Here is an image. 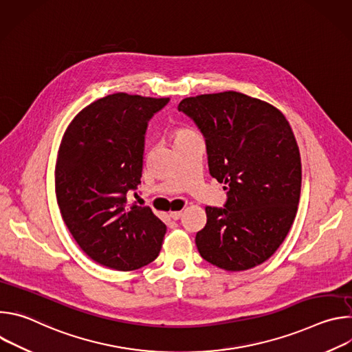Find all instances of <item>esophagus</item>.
<instances>
[{
	"label": "esophagus",
	"mask_w": 352,
	"mask_h": 352,
	"mask_svg": "<svg viewBox=\"0 0 352 352\" xmlns=\"http://www.w3.org/2000/svg\"><path fill=\"white\" fill-rule=\"evenodd\" d=\"M170 216H171V219H174V220H178V219H181V216H182V212L179 210V212H170Z\"/></svg>",
	"instance_id": "34e87169"
}]
</instances>
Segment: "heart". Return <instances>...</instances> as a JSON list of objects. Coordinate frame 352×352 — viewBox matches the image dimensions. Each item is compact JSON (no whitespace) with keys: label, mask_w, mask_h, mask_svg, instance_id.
Returning a JSON list of instances; mask_svg holds the SVG:
<instances>
[{"label":"heart","mask_w":352,"mask_h":352,"mask_svg":"<svg viewBox=\"0 0 352 352\" xmlns=\"http://www.w3.org/2000/svg\"><path fill=\"white\" fill-rule=\"evenodd\" d=\"M190 133H195V132H193V131H190V129H186V128L177 129V131H175V139H178V138H184V136H188V135H190Z\"/></svg>","instance_id":"1"}]
</instances>
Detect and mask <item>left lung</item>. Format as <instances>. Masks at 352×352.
I'll return each instance as SVG.
<instances>
[{
	"instance_id": "obj_1",
	"label": "left lung",
	"mask_w": 352,
	"mask_h": 352,
	"mask_svg": "<svg viewBox=\"0 0 352 352\" xmlns=\"http://www.w3.org/2000/svg\"><path fill=\"white\" fill-rule=\"evenodd\" d=\"M178 110L206 138L210 175L227 189L226 208L206 206L196 234L200 256L242 272L266 262L296 216L302 166L284 114L239 91L186 97Z\"/></svg>"
}]
</instances>
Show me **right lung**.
Returning a JSON list of instances; mask_svg holds the SVG:
<instances>
[{"label":"right lung","instance_id":"right-lung-1","mask_svg":"<svg viewBox=\"0 0 352 352\" xmlns=\"http://www.w3.org/2000/svg\"><path fill=\"white\" fill-rule=\"evenodd\" d=\"M167 97L114 93L86 106L64 132L56 163L61 217L96 263L131 272L153 262L166 224L150 208L128 205L143 168L147 121Z\"/></svg>","mask_w":352,"mask_h":352}]
</instances>
